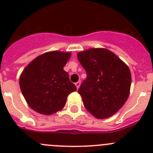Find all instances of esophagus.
<instances>
[{"label": "esophagus", "instance_id": "1", "mask_svg": "<svg viewBox=\"0 0 153 153\" xmlns=\"http://www.w3.org/2000/svg\"><path fill=\"white\" fill-rule=\"evenodd\" d=\"M80 85H81V82H77L76 83H75V86H76V88L78 89V88L80 87Z\"/></svg>", "mask_w": 153, "mask_h": 153}]
</instances>
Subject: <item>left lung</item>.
<instances>
[{"instance_id":"left-lung-1","label":"left lung","mask_w":153,"mask_h":153,"mask_svg":"<svg viewBox=\"0 0 153 153\" xmlns=\"http://www.w3.org/2000/svg\"><path fill=\"white\" fill-rule=\"evenodd\" d=\"M87 74L78 92L90 113L99 119L119 111L129 95L132 77L128 67L105 48H90L77 54Z\"/></svg>"}]
</instances>
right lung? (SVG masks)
Listing matches in <instances>:
<instances>
[{"label":"right lung","mask_w":153,"mask_h":153,"mask_svg":"<svg viewBox=\"0 0 153 153\" xmlns=\"http://www.w3.org/2000/svg\"><path fill=\"white\" fill-rule=\"evenodd\" d=\"M70 52L50 51L29 63L19 79L20 88L30 108L40 114L49 115L65 107L68 95L76 91L64 66Z\"/></svg>","instance_id":"add662e5"}]
</instances>
